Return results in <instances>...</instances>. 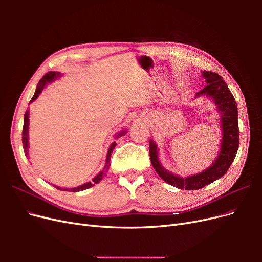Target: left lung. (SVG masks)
<instances>
[{
  "label": "left lung",
  "instance_id": "1",
  "mask_svg": "<svg viewBox=\"0 0 262 262\" xmlns=\"http://www.w3.org/2000/svg\"><path fill=\"white\" fill-rule=\"evenodd\" d=\"M202 76L205 78L207 86L195 94V98L201 96L211 98L221 116L222 141L216 160L207 169L191 176L180 177L163 167L158 158L157 145L153 140L149 141V157L154 169L165 182L178 189L198 190L223 177L231 167L239 145L238 110L233 94L219 74L202 71Z\"/></svg>",
  "mask_w": 262,
  "mask_h": 262
}]
</instances>
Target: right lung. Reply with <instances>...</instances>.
Returning <instances> with one entry per match:
<instances>
[{
  "instance_id": "1",
  "label": "right lung",
  "mask_w": 262,
  "mask_h": 262,
  "mask_svg": "<svg viewBox=\"0 0 262 262\" xmlns=\"http://www.w3.org/2000/svg\"><path fill=\"white\" fill-rule=\"evenodd\" d=\"M60 76H61V73H60V72H54V71H51V72L47 73V74L41 78V80L39 81V84L37 85L36 92H35V94H34L33 98H31L30 102H33L34 100L37 99V97L39 96V95L41 94L42 90L45 89L47 84L53 82L54 80H57V78H59ZM28 128H29V110H27V112L25 113V116H24V126H23V137H21L24 152H25V155H26V156H28V148H29ZM125 133H126V130H123V131H121V132L117 133V134H116V139H118L119 137L123 136V134H125ZM116 145H117L116 142H114V143L110 144L109 149H108V152H107V156H106L105 167H104V169H102V170L98 173L97 176H95V177L93 178L92 181H89V182H86V184H84V185H82V186H78V187H75V188H71V189H70V188H69V189H68V188H60V187L54 186V185H53V186H54L55 188H57V189H59V190H62V191H73V192H77V191H83V190H85V189H89V188L93 187L95 184H98V182H99L102 178H104L105 173L107 172V170H108V168H109V165H110V156H112V153H113L114 148L116 147Z\"/></svg>"
}]
</instances>
